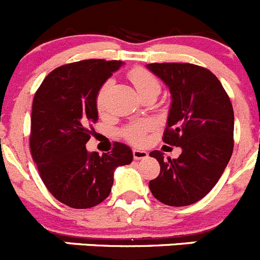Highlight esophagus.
Instances as JSON below:
<instances>
[{
  "instance_id": "34e87169",
  "label": "esophagus",
  "mask_w": 260,
  "mask_h": 260,
  "mask_svg": "<svg viewBox=\"0 0 260 260\" xmlns=\"http://www.w3.org/2000/svg\"><path fill=\"white\" fill-rule=\"evenodd\" d=\"M149 156V152L145 151V150H138V149H133V157L136 160H141V159H146Z\"/></svg>"
}]
</instances>
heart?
Wrapping results in <instances>:
<instances>
[{
	"mask_svg": "<svg viewBox=\"0 0 260 260\" xmlns=\"http://www.w3.org/2000/svg\"><path fill=\"white\" fill-rule=\"evenodd\" d=\"M129 79L132 81V83L135 84L136 89L140 93V96L147 92H156L159 93L160 91V82L159 79L155 77L152 73H150L149 70L144 69V68H136V69L131 70L129 72ZM111 82L108 81L100 87L99 92H97L96 96V108L99 111L104 110V106H105V99L106 93H108V89L110 87ZM150 124L147 122H138L135 124L129 125V127L125 128L123 131V136H124L125 140H128L129 142L135 145H140L144 142L145 133L149 129Z\"/></svg>",
	"mask_w": 260,
	"mask_h": 260,
	"instance_id": "1",
	"label": "heart"
}]
</instances>
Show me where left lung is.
<instances>
[{"instance_id":"left-lung-1","label":"left lung","mask_w":260,"mask_h":260,"mask_svg":"<svg viewBox=\"0 0 260 260\" xmlns=\"http://www.w3.org/2000/svg\"><path fill=\"white\" fill-rule=\"evenodd\" d=\"M171 92L163 141L181 147L177 159L150 152L160 174L150 181L152 195L166 205L186 207L215 186L234 150V109L218 78L193 64H147Z\"/></svg>"}]
</instances>
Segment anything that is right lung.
<instances>
[{
    "label": "right lung",
    "mask_w": 260,
    "mask_h": 260,
    "mask_svg": "<svg viewBox=\"0 0 260 260\" xmlns=\"http://www.w3.org/2000/svg\"><path fill=\"white\" fill-rule=\"evenodd\" d=\"M123 64L91 59L62 65L46 77L33 99L31 156L47 190L70 208L103 203L115 169L132 163V150L122 142L101 156L86 149L89 128L99 120L97 92Z\"/></svg>",
    "instance_id": "add662e5"
}]
</instances>
